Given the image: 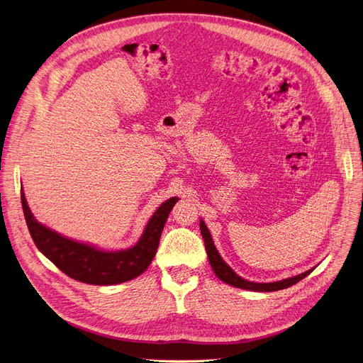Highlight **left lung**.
Listing matches in <instances>:
<instances>
[{
    "label": "left lung",
    "instance_id": "obj_1",
    "mask_svg": "<svg viewBox=\"0 0 363 363\" xmlns=\"http://www.w3.org/2000/svg\"><path fill=\"white\" fill-rule=\"evenodd\" d=\"M200 231L204 240V245H206V252H207V257L208 262H211V266L213 272L216 274V277L226 282L233 285V287L237 289H242V290H250V291H260V293H268V291H278V290H284V289H289L291 285L297 284L298 281H301L304 277H308L313 269H309L306 272H303L300 275L291 277V278H285L281 281H275V282H253V281H247L244 278H241L240 275H237L231 266H228L225 263V260L220 257L219 252L216 250L213 238L211 235V231L207 230V226L204 223L203 219H200Z\"/></svg>",
    "mask_w": 363,
    "mask_h": 363
}]
</instances>
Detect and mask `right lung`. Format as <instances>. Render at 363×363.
I'll return each instance as SVG.
<instances>
[{
    "mask_svg": "<svg viewBox=\"0 0 363 363\" xmlns=\"http://www.w3.org/2000/svg\"><path fill=\"white\" fill-rule=\"evenodd\" d=\"M21 194L26 225L38 250L67 277L92 285H114L140 277L155 259L166 219L178 201V197H172L160 204L135 245L126 250L106 252L63 237L38 222L28 206L23 189Z\"/></svg>",
    "mask_w": 363,
    "mask_h": 363,
    "instance_id": "1",
    "label": "right lung"
}]
</instances>
